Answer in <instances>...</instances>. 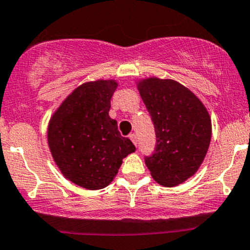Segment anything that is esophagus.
Segmentation results:
<instances>
[{
    "instance_id": "obj_1",
    "label": "esophagus",
    "mask_w": 250,
    "mask_h": 250,
    "mask_svg": "<svg viewBox=\"0 0 250 250\" xmlns=\"http://www.w3.org/2000/svg\"><path fill=\"white\" fill-rule=\"evenodd\" d=\"M130 139L132 140V143H133L134 145L138 146V140H137V136H136V134H131Z\"/></svg>"
}]
</instances>
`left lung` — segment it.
<instances>
[{
  "mask_svg": "<svg viewBox=\"0 0 250 250\" xmlns=\"http://www.w3.org/2000/svg\"><path fill=\"white\" fill-rule=\"evenodd\" d=\"M138 90L157 137L154 152L145 157L146 166L158 184L178 186L206 157L212 138L209 114L192 91L172 79H144Z\"/></svg>",
  "mask_w": 250,
  "mask_h": 250,
  "instance_id": "8db88e82",
  "label": "left lung"
}]
</instances>
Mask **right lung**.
Returning a JSON list of instances; mask_svg holds the SVG:
<instances>
[{
  "label": "right lung",
  "mask_w": 250,
  "mask_h": 250,
  "mask_svg": "<svg viewBox=\"0 0 250 250\" xmlns=\"http://www.w3.org/2000/svg\"><path fill=\"white\" fill-rule=\"evenodd\" d=\"M117 85L114 81L82 84L50 119L48 143L56 165L66 179L86 189L106 187L123 159L136 151L108 116Z\"/></svg>",
  "instance_id": "right-lung-1"
}]
</instances>
